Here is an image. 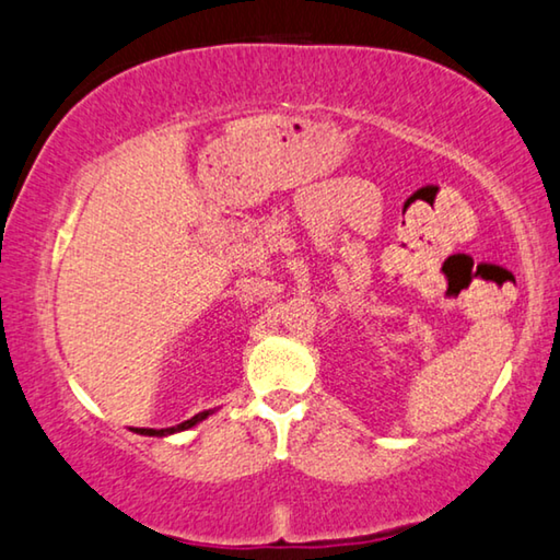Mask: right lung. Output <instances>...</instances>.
<instances>
[{
	"label": "right lung",
	"instance_id": "right-lung-1",
	"mask_svg": "<svg viewBox=\"0 0 560 560\" xmlns=\"http://www.w3.org/2000/svg\"><path fill=\"white\" fill-rule=\"evenodd\" d=\"M212 412H214V410H202V412H197L195 418L185 420V423H179V425H172V428H160V430H154V428H135V433H140V435H154V438L172 435V433H183V430H190L192 425L202 423V420L208 418V416H212Z\"/></svg>",
	"mask_w": 560,
	"mask_h": 560
}]
</instances>
